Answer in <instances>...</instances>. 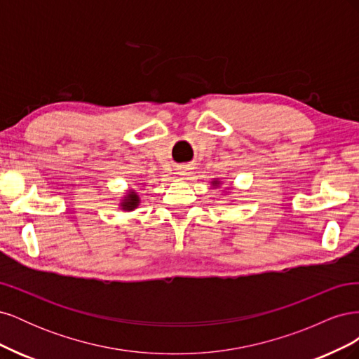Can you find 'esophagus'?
<instances>
[{
	"mask_svg": "<svg viewBox=\"0 0 359 359\" xmlns=\"http://www.w3.org/2000/svg\"><path fill=\"white\" fill-rule=\"evenodd\" d=\"M178 169H180V175H182V177H187V175H189V173H190V168H189L187 165H184V166H180Z\"/></svg>",
	"mask_w": 359,
	"mask_h": 359,
	"instance_id": "esophagus-1",
	"label": "esophagus"
}]
</instances>
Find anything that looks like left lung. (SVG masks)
I'll return each instance as SVG.
<instances>
[{
    "instance_id": "obj_1",
    "label": "left lung",
    "mask_w": 359,
    "mask_h": 359,
    "mask_svg": "<svg viewBox=\"0 0 359 359\" xmlns=\"http://www.w3.org/2000/svg\"><path fill=\"white\" fill-rule=\"evenodd\" d=\"M222 186H223V181L220 180V178H214L212 181H211V187L212 189H222ZM223 193L224 194H229L231 193V187H226V190H223ZM232 202V201H231Z\"/></svg>"
}]
</instances>
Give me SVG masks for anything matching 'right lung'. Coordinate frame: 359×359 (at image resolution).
Returning a JSON list of instances; mask_svg holds the SVG:
<instances>
[{
    "label": "right lung",
    "instance_id": "1",
    "mask_svg": "<svg viewBox=\"0 0 359 359\" xmlns=\"http://www.w3.org/2000/svg\"><path fill=\"white\" fill-rule=\"evenodd\" d=\"M139 187H145V184L140 182ZM140 205V198H139V193L135 190V189H128L126 190L124 196L119 199V210L121 211H126V212H130V211H135L137 206Z\"/></svg>",
    "mask_w": 359,
    "mask_h": 359
}]
</instances>
